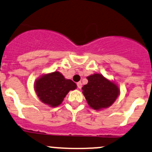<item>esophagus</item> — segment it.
Listing matches in <instances>:
<instances>
[{
  "label": "esophagus",
  "mask_w": 152,
  "mask_h": 152,
  "mask_svg": "<svg viewBox=\"0 0 152 152\" xmlns=\"http://www.w3.org/2000/svg\"><path fill=\"white\" fill-rule=\"evenodd\" d=\"M77 87L79 89H81V87H82V84H81V81H79V82H77Z\"/></svg>",
  "instance_id": "1"
}]
</instances>
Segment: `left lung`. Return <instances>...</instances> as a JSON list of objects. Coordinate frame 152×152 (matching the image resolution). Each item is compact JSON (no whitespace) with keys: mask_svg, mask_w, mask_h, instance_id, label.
<instances>
[{"mask_svg":"<svg viewBox=\"0 0 152 152\" xmlns=\"http://www.w3.org/2000/svg\"><path fill=\"white\" fill-rule=\"evenodd\" d=\"M88 83L82 87V93L87 103L93 109L107 108L116 101L120 94L119 87L100 73L87 76Z\"/></svg>","mask_w":152,"mask_h":152,"instance_id":"left-lung-1","label":"left lung"}]
</instances>
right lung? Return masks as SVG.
<instances>
[{
    "label": "right lung",
    "instance_id": "1",
    "mask_svg": "<svg viewBox=\"0 0 152 152\" xmlns=\"http://www.w3.org/2000/svg\"><path fill=\"white\" fill-rule=\"evenodd\" d=\"M76 87L73 81L65 79L59 71L42 75L34 83L38 98L50 107L60 105L69 91L74 90Z\"/></svg>",
    "mask_w": 152,
    "mask_h": 152
}]
</instances>
